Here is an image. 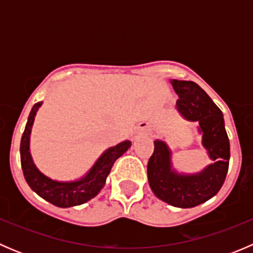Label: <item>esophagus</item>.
Returning a JSON list of instances; mask_svg holds the SVG:
<instances>
[{"label": "esophagus", "instance_id": "1", "mask_svg": "<svg viewBox=\"0 0 253 253\" xmlns=\"http://www.w3.org/2000/svg\"><path fill=\"white\" fill-rule=\"evenodd\" d=\"M141 131L145 132V133H147V132H148V128H147V127H141Z\"/></svg>", "mask_w": 253, "mask_h": 253}]
</instances>
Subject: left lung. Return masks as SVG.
Instances as JSON below:
<instances>
[{
  "label": "left lung",
  "instance_id": "left-lung-1",
  "mask_svg": "<svg viewBox=\"0 0 253 253\" xmlns=\"http://www.w3.org/2000/svg\"><path fill=\"white\" fill-rule=\"evenodd\" d=\"M171 84L178 95V112L190 121H198L203 145L214 164L200 174H177L171 169V153L168 145L155 141L147 167L148 181L159 200L178 208H192L215 196L223 186L229 169L230 143L223 114L208 94L195 82L174 79Z\"/></svg>",
  "mask_w": 253,
  "mask_h": 253
}]
</instances>
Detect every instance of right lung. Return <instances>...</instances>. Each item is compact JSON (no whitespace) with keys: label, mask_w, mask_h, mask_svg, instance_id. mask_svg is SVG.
I'll list each match as a JSON object with an SVG mask.
<instances>
[{"label":"right lung","mask_w":253,"mask_h":253,"mask_svg":"<svg viewBox=\"0 0 253 253\" xmlns=\"http://www.w3.org/2000/svg\"><path fill=\"white\" fill-rule=\"evenodd\" d=\"M40 105L42 103H37L33 106L20 141V164H22L25 181L35 193H38L51 205L61 208L83 205L95 197L99 191L104 187L112 165L117 158L121 157L131 147V142L125 141L106 150L94 164L90 171L81 180L75 182H57L51 180L37 169L29 152L30 131H32L35 114Z\"/></svg>","instance_id":"add662e5"}]
</instances>
